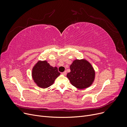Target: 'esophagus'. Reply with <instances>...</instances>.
Masks as SVG:
<instances>
[{
  "mask_svg": "<svg viewBox=\"0 0 127 127\" xmlns=\"http://www.w3.org/2000/svg\"><path fill=\"white\" fill-rule=\"evenodd\" d=\"M63 74L64 75H66V74H67V71H64L63 72Z\"/></svg>",
  "mask_w": 127,
  "mask_h": 127,
  "instance_id": "obj_1",
  "label": "esophagus"
}]
</instances>
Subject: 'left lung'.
<instances>
[{
    "mask_svg": "<svg viewBox=\"0 0 127 127\" xmlns=\"http://www.w3.org/2000/svg\"><path fill=\"white\" fill-rule=\"evenodd\" d=\"M70 72L67 77L73 86L84 89L90 86L95 77V71L91 64L85 60H76L70 65Z\"/></svg>",
    "mask_w": 127,
    "mask_h": 127,
    "instance_id": "obj_1",
    "label": "left lung"
}]
</instances>
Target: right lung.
<instances>
[{
    "label": "right lung",
    "instance_id": "1",
    "mask_svg": "<svg viewBox=\"0 0 127 127\" xmlns=\"http://www.w3.org/2000/svg\"><path fill=\"white\" fill-rule=\"evenodd\" d=\"M60 74L57 67L50 66L46 61L38 62L32 70L34 82L43 88L50 86Z\"/></svg>",
    "mask_w": 127,
    "mask_h": 127
}]
</instances>
